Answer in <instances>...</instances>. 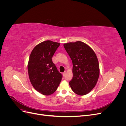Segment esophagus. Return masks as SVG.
<instances>
[{
  "label": "esophagus",
  "mask_w": 126,
  "mask_h": 126,
  "mask_svg": "<svg viewBox=\"0 0 126 126\" xmlns=\"http://www.w3.org/2000/svg\"><path fill=\"white\" fill-rule=\"evenodd\" d=\"M66 71H64V72H63V76H64L66 75Z\"/></svg>",
  "instance_id": "esophagus-1"
}]
</instances>
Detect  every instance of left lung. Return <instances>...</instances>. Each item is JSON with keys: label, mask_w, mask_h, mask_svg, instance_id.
Here are the masks:
<instances>
[{"label": "left lung", "mask_w": 126, "mask_h": 126, "mask_svg": "<svg viewBox=\"0 0 126 126\" xmlns=\"http://www.w3.org/2000/svg\"><path fill=\"white\" fill-rule=\"evenodd\" d=\"M72 62L73 77L69 84L80 96L90 93L99 77V64L97 56L88 45L78 41L63 44Z\"/></svg>", "instance_id": "left-lung-1"}]
</instances>
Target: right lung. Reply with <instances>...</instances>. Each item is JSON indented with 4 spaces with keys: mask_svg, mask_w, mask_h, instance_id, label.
I'll use <instances>...</instances> for the list:
<instances>
[{
    "mask_svg": "<svg viewBox=\"0 0 126 126\" xmlns=\"http://www.w3.org/2000/svg\"><path fill=\"white\" fill-rule=\"evenodd\" d=\"M60 44L51 40L41 42L34 47L29 56L28 72L32 85L38 92L46 96L54 93L62 75L52 61Z\"/></svg>",
    "mask_w": 126,
    "mask_h": 126,
    "instance_id": "obj_1",
    "label": "right lung"
}]
</instances>
